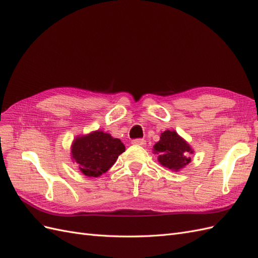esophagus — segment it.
<instances>
[{
  "label": "esophagus",
  "mask_w": 258,
  "mask_h": 258,
  "mask_svg": "<svg viewBox=\"0 0 258 258\" xmlns=\"http://www.w3.org/2000/svg\"><path fill=\"white\" fill-rule=\"evenodd\" d=\"M132 144L133 145H140V146H144L146 144V141L144 139H136V140H133L132 141Z\"/></svg>",
  "instance_id": "obj_1"
}]
</instances>
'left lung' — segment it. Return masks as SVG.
<instances>
[{"label": "left lung", "instance_id": "8db88e82", "mask_svg": "<svg viewBox=\"0 0 258 258\" xmlns=\"http://www.w3.org/2000/svg\"><path fill=\"white\" fill-rule=\"evenodd\" d=\"M154 152L158 154L161 165L175 171L187 166L191 161L190 154L194 153L187 142L169 130L161 133L159 142L154 145Z\"/></svg>", "mask_w": 258, "mask_h": 258}]
</instances>
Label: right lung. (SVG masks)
<instances>
[{
	"label": "right lung",
	"instance_id": "right-lung-1",
	"mask_svg": "<svg viewBox=\"0 0 258 258\" xmlns=\"http://www.w3.org/2000/svg\"><path fill=\"white\" fill-rule=\"evenodd\" d=\"M123 152L124 144L102 131L78 136L71 146L73 158L88 177H99L106 172Z\"/></svg>",
	"mask_w": 258,
	"mask_h": 258
}]
</instances>
